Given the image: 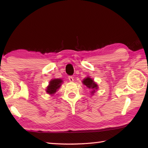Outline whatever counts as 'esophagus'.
Returning <instances> with one entry per match:
<instances>
[{"label": "esophagus", "mask_w": 148, "mask_h": 148, "mask_svg": "<svg viewBox=\"0 0 148 148\" xmlns=\"http://www.w3.org/2000/svg\"><path fill=\"white\" fill-rule=\"evenodd\" d=\"M68 78H69V81L71 82H72L74 81V78H73V77H72V76H69Z\"/></svg>", "instance_id": "esophagus-1"}]
</instances>
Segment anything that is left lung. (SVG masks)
Masks as SVG:
<instances>
[{
	"instance_id": "left-lung-1",
	"label": "left lung",
	"mask_w": 148,
	"mask_h": 148,
	"mask_svg": "<svg viewBox=\"0 0 148 148\" xmlns=\"http://www.w3.org/2000/svg\"><path fill=\"white\" fill-rule=\"evenodd\" d=\"M83 83L84 85H86L87 87H88L89 89H97V85L95 83L93 80H92L91 77H87V78L84 79L83 81ZM95 90L92 92H94Z\"/></svg>"
}]
</instances>
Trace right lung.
Here are the masks:
<instances>
[{
	"label": "right lung",
	"instance_id": "obj_1",
	"mask_svg": "<svg viewBox=\"0 0 148 148\" xmlns=\"http://www.w3.org/2000/svg\"><path fill=\"white\" fill-rule=\"evenodd\" d=\"M62 82V81L61 79H52L51 81L49 82V86L47 87L46 91L47 93H49L50 95L55 93V92L57 91V89H59V87L61 86Z\"/></svg>",
	"mask_w": 148,
	"mask_h": 148
}]
</instances>
